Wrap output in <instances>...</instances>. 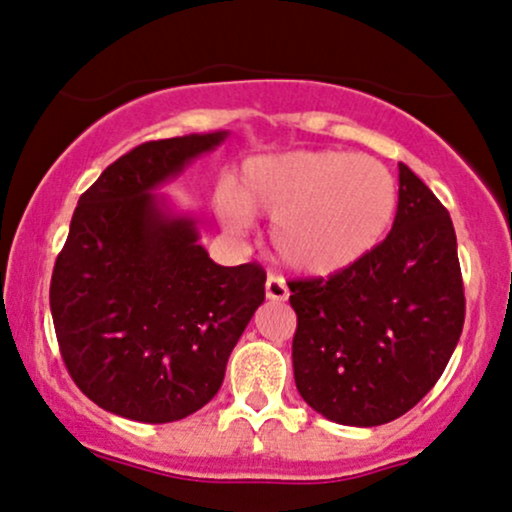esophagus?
Here are the masks:
<instances>
[{
    "instance_id": "34e87169",
    "label": "esophagus",
    "mask_w": 512,
    "mask_h": 512,
    "mask_svg": "<svg viewBox=\"0 0 512 512\" xmlns=\"http://www.w3.org/2000/svg\"><path fill=\"white\" fill-rule=\"evenodd\" d=\"M266 297L270 299V302H285V299L290 297V290H287L285 280L278 278V275H268Z\"/></svg>"
}]
</instances>
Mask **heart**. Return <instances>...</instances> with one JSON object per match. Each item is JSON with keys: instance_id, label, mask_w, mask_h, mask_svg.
Masks as SVG:
<instances>
[{"instance_id": "1", "label": "heart", "mask_w": 512, "mask_h": 512, "mask_svg": "<svg viewBox=\"0 0 512 512\" xmlns=\"http://www.w3.org/2000/svg\"><path fill=\"white\" fill-rule=\"evenodd\" d=\"M398 186L383 162L340 150H287L246 158L220 196V220L239 232L251 215L273 218L280 261L328 278L357 266L386 239Z\"/></svg>"}]
</instances>
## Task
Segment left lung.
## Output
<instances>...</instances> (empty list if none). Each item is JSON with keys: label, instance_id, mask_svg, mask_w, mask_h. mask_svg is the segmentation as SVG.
Wrapping results in <instances>:
<instances>
[{"label": "left lung", "instance_id": "1", "mask_svg": "<svg viewBox=\"0 0 512 512\" xmlns=\"http://www.w3.org/2000/svg\"><path fill=\"white\" fill-rule=\"evenodd\" d=\"M290 290L294 383L311 410L345 426L410 412L441 378L465 323L453 220L402 162L388 237L357 266Z\"/></svg>", "mask_w": 512, "mask_h": 512}]
</instances>
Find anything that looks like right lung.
I'll return each mask as SVG.
<instances>
[{
  "mask_svg": "<svg viewBox=\"0 0 512 512\" xmlns=\"http://www.w3.org/2000/svg\"><path fill=\"white\" fill-rule=\"evenodd\" d=\"M227 136L143 143L78 198L50 309L66 369L102 410L143 424L201 410L266 299L263 268L218 266L196 220L158 191Z\"/></svg>",
  "mask_w": 512,
  "mask_h": 512,
  "instance_id": "obj_1",
  "label": "right lung"
}]
</instances>
